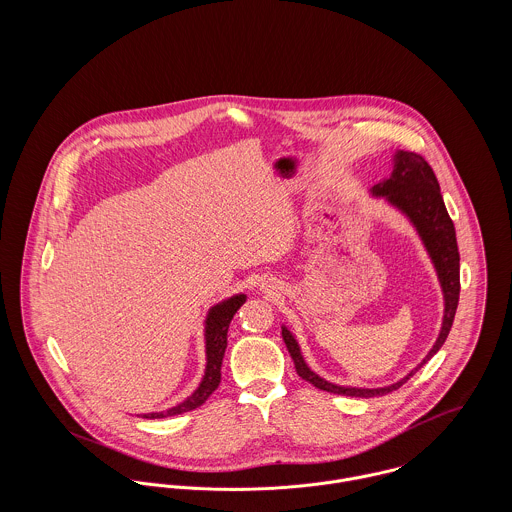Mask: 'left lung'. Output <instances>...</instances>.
Instances as JSON below:
<instances>
[{
    "mask_svg": "<svg viewBox=\"0 0 512 512\" xmlns=\"http://www.w3.org/2000/svg\"><path fill=\"white\" fill-rule=\"evenodd\" d=\"M372 195L384 197L390 205L400 209L416 226V230L436 266L439 284L443 290V299H445V311H443V323H441L438 341L432 347V351L426 355V359L412 372H408L402 380H398L390 386H384V388H349V386H337L333 382H327L325 378L317 376L309 366L305 365V361L299 353L297 341L293 339L292 333L286 327H282L284 343L292 355L297 374L303 380L311 382L319 390H325L331 394H341V396H355V398L384 396L392 390H398L406 380H410V376H414L438 353L451 331L455 309L459 303V288H461L459 286V250H457L455 226L443 205L438 179H436V173L430 167V163L420 153L396 151L394 171H392L390 179L374 185Z\"/></svg>",
    "mask_w": 512,
    "mask_h": 512,
    "instance_id": "8db88e82",
    "label": "left lung"
}]
</instances>
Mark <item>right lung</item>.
Here are the masks:
<instances>
[{
	"instance_id": "obj_1",
	"label": "right lung",
	"mask_w": 512,
	"mask_h": 512,
	"mask_svg": "<svg viewBox=\"0 0 512 512\" xmlns=\"http://www.w3.org/2000/svg\"><path fill=\"white\" fill-rule=\"evenodd\" d=\"M246 301V295H234L226 301H222L219 305H215L205 321V339H207V368H205V376L199 384V388L181 404L169 408L167 412H151L144 414V418H167V416H177V414H185L191 412L195 408H199L201 404L207 402V398L219 388L220 384V366H222V357L226 351V333H228V325L234 317V313L238 311V307Z\"/></svg>"
}]
</instances>
